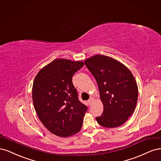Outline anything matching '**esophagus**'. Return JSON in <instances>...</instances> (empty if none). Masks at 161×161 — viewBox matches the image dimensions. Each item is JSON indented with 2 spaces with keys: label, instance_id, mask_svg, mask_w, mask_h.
Returning <instances> with one entry per match:
<instances>
[{
  "label": "esophagus",
  "instance_id": "34e87169",
  "mask_svg": "<svg viewBox=\"0 0 161 161\" xmlns=\"http://www.w3.org/2000/svg\"><path fill=\"white\" fill-rule=\"evenodd\" d=\"M94 99L93 97H90L89 100H88V101H87V102H88V103H89V105L90 106H91L92 103H93V102H94Z\"/></svg>",
  "mask_w": 161,
  "mask_h": 161
}]
</instances>
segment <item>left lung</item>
I'll return each mask as SVG.
<instances>
[{
  "mask_svg": "<svg viewBox=\"0 0 161 161\" xmlns=\"http://www.w3.org/2000/svg\"><path fill=\"white\" fill-rule=\"evenodd\" d=\"M85 64L96 78L103 106L96 121L106 128L121 126L136 108L138 90L135 78L125 65L110 57L96 55Z\"/></svg>",
  "mask_w": 161,
  "mask_h": 161,
  "instance_id": "left-lung-1",
  "label": "left lung"
}]
</instances>
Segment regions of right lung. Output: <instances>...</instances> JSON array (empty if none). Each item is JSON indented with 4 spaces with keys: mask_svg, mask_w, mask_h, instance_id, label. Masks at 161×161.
<instances>
[{
    "mask_svg": "<svg viewBox=\"0 0 161 161\" xmlns=\"http://www.w3.org/2000/svg\"><path fill=\"white\" fill-rule=\"evenodd\" d=\"M84 65L80 61L56 59L43 67L33 81L36 113L44 126L56 136L69 137L81 128L87 107L78 100L72 77Z\"/></svg>",
    "mask_w": 161,
    "mask_h": 161,
    "instance_id": "obj_1",
    "label": "right lung"
}]
</instances>
